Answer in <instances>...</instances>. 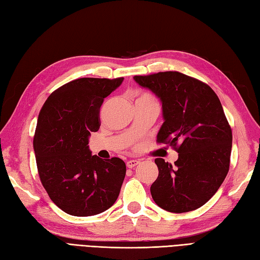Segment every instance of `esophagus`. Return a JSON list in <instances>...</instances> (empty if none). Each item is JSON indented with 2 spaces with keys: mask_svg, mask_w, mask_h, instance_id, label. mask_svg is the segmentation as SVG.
<instances>
[{
  "mask_svg": "<svg viewBox=\"0 0 260 260\" xmlns=\"http://www.w3.org/2000/svg\"><path fill=\"white\" fill-rule=\"evenodd\" d=\"M137 165H139V160H128L127 162H126V166H127V168H134L136 167Z\"/></svg>",
  "mask_w": 260,
  "mask_h": 260,
  "instance_id": "obj_1",
  "label": "esophagus"
}]
</instances>
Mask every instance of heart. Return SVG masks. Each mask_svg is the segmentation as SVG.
Returning <instances> with one entry per match:
<instances>
[{"label": "heart", "instance_id": "1", "mask_svg": "<svg viewBox=\"0 0 260 260\" xmlns=\"http://www.w3.org/2000/svg\"><path fill=\"white\" fill-rule=\"evenodd\" d=\"M138 100H148V101H154V102H156L155 100H154V98H152V96L149 95V94H146V93H145V94H143L141 98H139Z\"/></svg>", "mask_w": 260, "mask_h": 260}]
</instances>
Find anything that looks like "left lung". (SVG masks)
Listing matches in <instances>:
<instances>
[{
	"mask_svg": "<svg viewBox=\"0 0 260 260\" xmlns=\"http://www.w3.org/2000/svg\"><path fill=\"white\" fill-rule=\"evenodd\" d=\"M134 80L161 103L157 141L177 147L179 154L175 167L155 159L159 174L151 197L168 212L197 210L216 193L230 169L233 137L222 104L208 84L177 71Z\"/></svg>",
	"mask_w": 260,
	"mask_h": 260,
	"instance_id": "8db88e82",
	"label": "left lung"
}]
</instances>
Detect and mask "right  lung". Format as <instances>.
<instances>
[{
	"label": "right lung",
	"mask_w": 260,
	"mask_h": 260,
	"mask_svg": "<svg viewBox=\"0 0 260 260\" xmlns=\"http://www.w3.org/2000/svg\"><path fill=\"white\" fill-rule=\"evenodd\" d=\"M124 78H81L46 100L34 136L38 174L51 201L73 216L96 215L118 198L126 174L119 158L92 155L91 132L100 127V109Z\"/></svg>",
	"instance_id": "1"
}]
</instances>
